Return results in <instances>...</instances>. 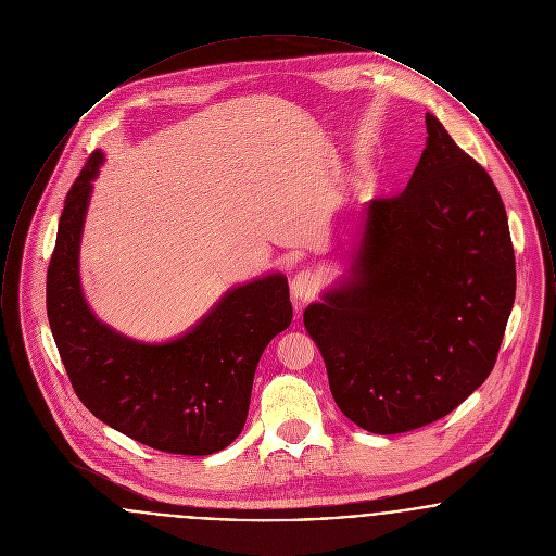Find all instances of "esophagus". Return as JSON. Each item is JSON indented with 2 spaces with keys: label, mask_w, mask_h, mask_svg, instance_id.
Segmentation results:
<instances>
[{
  "label": "esophagus",
  "mask_w": 556,
  "mask_h": 556,
  "mask_svg": "<svg viewBox=\"0 0 556 556\" xmlns=\"http://www.w3.org/2000/svg\"><path fill=\"white\" fill-rule=\"evenodd\" d=\"M291 298L295 304H304L308 302L315 291H317V275L313 270H300L293 279H291Z\"/></svg>",
  "instance_id": "esophagus-1"
}]
</instances>
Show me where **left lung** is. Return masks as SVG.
I'll return each instance as SVG.
<instances>
[{
    "label": "left lung",
    "instance_id": "8db88e82",
    "mask_svg": "<svg viewBox=\"0 0 556 556\" xmlns=\"http://www.w3.org/2000/svg\"><path fill=\"white\" fill-rule=\"evenodd\" d=\"M394 198L372 200L348 277L304 311L336 404L392 435L433 424L494 369L515 302L503 198L444 125Z\"/></svg>",
    "mask_w": 556,
    "mask_h": 556
}]
</instances>
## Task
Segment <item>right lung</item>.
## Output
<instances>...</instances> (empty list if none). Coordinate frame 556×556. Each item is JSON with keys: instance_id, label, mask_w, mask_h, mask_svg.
<instances>
[{"instance_id": "1", "label": "right lung", "mask_w": 556, "mask_h": 556, "mask_svg": "<svg viewBox=\"0 0 556 556\" xmlns=\"http://www.w3.org/2000/svg\"><path fill=\"white\" fill-rule=\"evenodd\" d=\"M104 154L96 150L71 187L48 266V318L80 402L150 448L206 456L245 425L254 372L268 342L290 327L288 277L270 273L227 291L177 340L146 344L91 313L80 290L83 223Z\"/></svg>"}]
</instances>
